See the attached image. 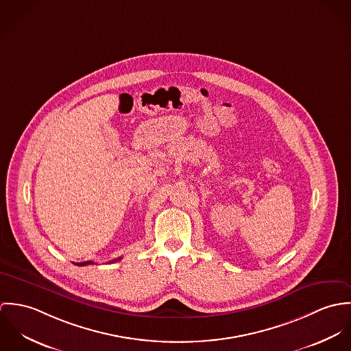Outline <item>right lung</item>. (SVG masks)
<instances>
[{
	"instance_id": "add662e5",
	"label": "right lung",
	"mask_w": 351,
	"mask_h": 351,
	"mask_svg": "<svg viewBox=\"0 0 351 351\" xmlns=\"http://www.w3.org/2000/svg\"><path fill=\"white\" fill-rule=\"evenodd\" d=\"M120 259H121V256L117 258V259H114V261H112V262H117V261H120ZM90 263H95V262L86 261V262H80V263H75V265H78V266H86V265H90Z\"/></svg>"
}]
</instances>
